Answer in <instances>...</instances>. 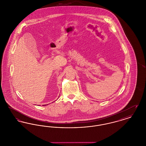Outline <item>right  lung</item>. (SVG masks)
<instances>
[{
	"label": "right lung",
	"mask_w": 146,
	"mask_h": 146,
	"mask_svg": "<svg viewBox=\"0 0 146 146\" xmlns=\"http://www.w3.org/2000/svg\"><path fill=\"white\" fill-rule=\"evenodd\" d=\"M48 104H44V105H42V106H46V105H48Z\"/></svg>",
	"instance_id": "obj_1"
}]
</instances>
